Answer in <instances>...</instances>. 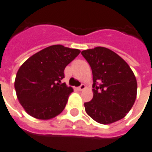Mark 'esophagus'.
Wrapping results in <instances>:
<instances>
[{
  "label": "esophagus",
  "instance_id": "1",
  "mask_svg": "<svg viewBox=\"0 0 152 152\" xmlns=\"http://www.w3.org/2000/svg\"><path fill=\"white\" fill-rule=\"evenodd\" d=\"M77 89H78V91H83L84 89H86V86L84 84H81Z\"/></svg>",
  "mask_w": 152,
  "mask_h": 152
}]
</instances>
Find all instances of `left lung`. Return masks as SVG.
Listing matches in <instances>:
<instances>
[{
	"label": "left lung",
	"instance_id": "8db88e82",
	"mask_svg": "<svg viewBox=\"0 0 152 152\" xmlns=\"http://www.w3.org/2000/svg\"><path fill=\"white\" fill-rule=\"evenodd\" d=\"M93 75V98L84 104L96 122L111 124L124 118L135 103L137 82L128 64L108 48L97 46L81 51Z\"/></svg>",
	"mask_w": 152,
	"mask_h": 152
}]
</instances>
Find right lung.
<instances>
[{
  "mask_svg": "<svg viewBox=\"0 0 152 152\" xmlns=\"http://www.w3.org/2000/svg\"><path fill=\"white\" fill-rule=\"evenodd\" d=\"M80 50L61 45L46 47L31 56L16 73L15 89L20 105L29 115L49 120L66 107L73 91L61 83L64 70Z\"/></svg>",
  "mask_w": 152,
  "mask_h": 152,
  "instance_id": "obj_1",
  "label": "right lung"
}]
</instances>
